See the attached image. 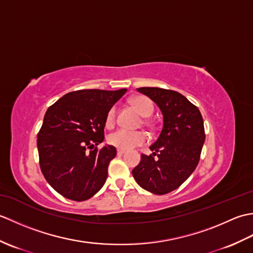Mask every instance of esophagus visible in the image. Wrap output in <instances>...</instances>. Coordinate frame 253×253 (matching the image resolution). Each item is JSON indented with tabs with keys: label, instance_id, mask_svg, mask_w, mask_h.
Here are the masks:
<instances>
[{
	"label": "esophagus",
	"instance_id": "34e87169",
	"mask_svg": "<svg viewBox=\"0 0 253 253\" xmlns=\"http://www.w3.org/2000/svg\"><path fill=\"white\" fill-rule=\"evenodd\" d=\"M124 153H125V150H121V149L117 150V155H123Z\"/></svg>",
	"mask_w": 253,
	"mask_h": 253
}]
</instances>
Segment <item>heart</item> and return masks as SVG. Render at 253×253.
Wrapping results in <instances>:
<instances>
[{"label": "heart", "mask_w": 253, "mask_h": 253, "mask_svg": "<svg viewBox=\"0 0 253 253\" xmlns=\"http://www.w3.org/2000/svg\"><path fill=\"white\" fill-rule=\"evenodd\" d=\"M131 104L144 117H149L153 113V104L146 96L138 95L131 100ZM116 117V109L111 107L106 115V125H114ZM147 141V136L141 131H131L127 129H118L109 136V142L117 149L130 150L137 146H141Z\"/></svg>", "instance_id": "heart-1"}]
</instances>
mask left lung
<instances>
[{"label": "left lung", "mask_w": 253, "mask_h": 253, "mask_svg": "<svg viewBox=\"0 0 253 253\" xmlns=\"http://www.w3.org/2000/svg\"><path fill=\"white\" fill-rule=\"evenodd\" d=\"M138 92L149 96L163 115V127L150 150L132 169L138 185L154 195H165L186 181L200 160L204 135L200 111L177 91L142 87ZM157 158H155V155Z\"/></svg>", "instance_id": "obj_1"}]
</instances>
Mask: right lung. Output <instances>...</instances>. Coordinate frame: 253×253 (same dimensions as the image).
<instances>
[{
  "label": "right lung",
  "instance_id": "1",
  "mask_svg": "<svg viewBox=\"0 0 253 253\" xmlns=\"http://www.w3.org/2000/svg\"><path fill=\"white\" fill-rule=\"evenodd\" d=\"M126 91H74L47 109L38 133L40 168L63 197L84 201L103 187L116 149L105 144L98 150L96 146L104 140L107 112Z\"/></svg>",
  "mask_w": 253,
  "mask_h": 253
}]
</instances>
